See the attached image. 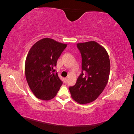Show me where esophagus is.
<instances>
[{
  "mask_svg": "<svg viewBox=\"0 0 134 134\" xmlns=\"http://www.w3.org/2000/svg\"><path fill=\"white\" fill-rule=\"evenodd\" d=\"M67 82H68V78H64V83H66Z\"/></svg>",
  "mask_w": 134,
  "mask_h": 134,
  "instance_id": "34e87169",
  "label": "esophagus"
}]
</instances>
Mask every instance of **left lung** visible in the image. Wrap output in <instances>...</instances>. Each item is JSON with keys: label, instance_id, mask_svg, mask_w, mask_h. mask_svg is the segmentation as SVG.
I'll return each instance as SVG.
<instances>
[{"label": "left lung", "instance_id": "8db88e82", "mask_svg": "<svg viewBox=\"0 0 134 134\" xmlns=\"http://www.w3.org/2000/svg\"><path fill=\"white\" fill-rule=\"evenodd\" d=\"M76 46L82 55V72L75 86L69 87V91L76 102L87 104L95 100L106 87L110 61L105 48L96 41L78 43Z\"/></svg>", "mask_w": 134, "mask_h": 134}]
</instances>
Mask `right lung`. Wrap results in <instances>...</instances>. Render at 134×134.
<instances>
[{
  "label": "right lung",
  "mask_w": 134,
  "mask_h": 134,
  "mask_svg": "<svg viewBox=\"0 0 134 134\" xmlns=\"http://www.w3.org/2000/svg\"><path fill=\"white\" fill-rule=\"evenodd\" d=\"M66 46V43L44 38L36 42L28 51L25 76L32 92L37 98L48 100L57 94L63 82L54 68Z\"/></svg>",
  "instance_id": "obj_1"
}]
</instances>
